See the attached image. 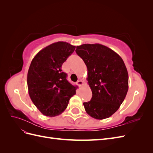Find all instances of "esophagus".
Returning <instances> with one entry per match:
<instances>
[{
  "instance_id": "esophagus-1",
  "label": "esophagus",
  "mask_w": 153,
  "mask_h": 153,
  "mask_svg": "<svg viewBox=\"0 0 153 153\" xmlns=\"http://www.w3.org/2000/svg\"><path fill=\"white\" fill-rule=\"evenodd\" d=\"M83 84H84V82H83V81H82L81 80H79L77 82V84L79 85L80 87H81L83 85Z\"/></svg>"
}]
</instances>
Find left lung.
Instances as JSON below:
<instances>
[{"mask_svg":"<svg viewBox=\"0 0 153 153\" xmlns=\"http://www.w3.org/2000/svg\"><path fill=\"white\" fill-rule=\"evenodd\" d=\"M87 68L91 100L83 103L86 112L96 119H106L119 109L128 90V73L122 58L100 44H84L75 50Z\"/></svg>","mask_w":153,"mask_h":153,"instance_id":"obj_1","label":"left lung"}]
</instances>
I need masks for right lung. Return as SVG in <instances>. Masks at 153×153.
Returning <instances> with one entry per match:
<instances>
[{"instance_id":"1","label":"right lung","mask_w":153,"mask_h":153,"mask_svg":"<svg viewBox=\"0 0 153 153\" xmlns=\"http://www.w3.org/2000/svg\"><path fill=\"white\" fill-rule=\"evenodd\" d=\"M75 47L64 41L52 43L40 50L30 63L27 80L29 94L46 116L62 114L76 94V87L67 80V74L61 69Z\"/></svg>"}]
</instances>
